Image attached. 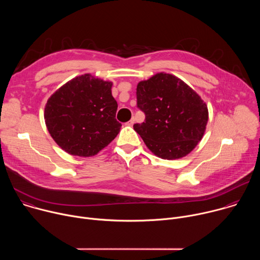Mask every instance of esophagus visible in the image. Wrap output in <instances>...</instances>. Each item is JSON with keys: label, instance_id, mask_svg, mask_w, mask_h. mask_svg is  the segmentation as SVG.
I'll return each instance as SVG.
<instances>
[{"label": "esophagus", "instance_id": "34e87169", "mask_svg": "<svg viewBox=\"0 0 260 260\" xmlns=\"http://www.w3.org/2000/svg\"><path fill=\"white\" fill-rule=\"evenodd\" d=\"M134 123H135V118H134V117H133L129 121H127V122H126V124H127V125H129V126H133V125H134Z\"/></svg>", "mask_w": 260, "mask_h": 260}]
</instances>
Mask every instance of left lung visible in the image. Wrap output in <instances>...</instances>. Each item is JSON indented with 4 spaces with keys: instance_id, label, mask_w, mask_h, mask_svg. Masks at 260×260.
Masks as SVG:
<instances>
[{
    "instance_id": "obj_1",
    "label": "left lung",
    "mask_w": 260,
    "mask_h": 260,
    "mask_svg": "<svg viewBox=\"0 0 260 260\" xmlns=\"http://www.w3.org/2000/svg\"><path fill=\"white\" fill-rule=\"evenodd\" d=\"M137 107L145 121L134 124L146 146L162 159L187 155L202 140L208 108L201 96L179 78L158 73L137 86Z\"/></svg>"
}]
</instances>
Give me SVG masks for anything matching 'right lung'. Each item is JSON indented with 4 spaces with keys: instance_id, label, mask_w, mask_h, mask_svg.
I'll use <instances>...</instances> for the list:
<instances>
[{
    "instance_id": "obj_1",
    "label": "right lung",
    "mask_w": 260,
    "mask_h": 260,
    "mask_svg": "<svg viewBox=\"0 0 260 260\" xmlns=\"http://www.w3.org/2000/svg\"><path fill=\"white\" fill-rule=\"evenodd\" d=\"M111 87V82L85 74L49 98L45 123L62 150L72 155L92 156L115 139L121 123L115 118L118 105Z\"/></svg>"
}]
</instances>
